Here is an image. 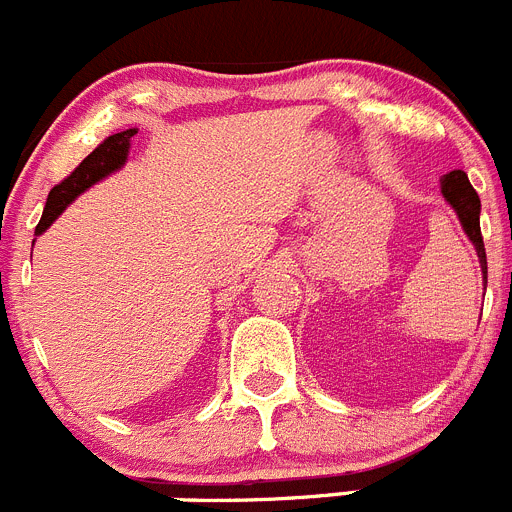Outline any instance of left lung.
Returning <instances> with one entry per match:
<instances>
[{"mask_svg":"<svg viewBox=\"0 0 512 512\" xmlns=\"http://www.w3.org/2000/svg\"><path fill=\"white\" fill-rule=\"evenodd\" d=\"M442 192L447 203L457 210L459 220H462L464 233L470 236V241L475 243L477 256H480L482 276H485L487 284V256H485V243H482L480 233V195L475 192V187L467 180V172L452 170L449 175L442 177Z\"/></svg>","mask_w":512,"mask_h":512,"instance_id":"obj_1","label":"left lung"}]
</instances>
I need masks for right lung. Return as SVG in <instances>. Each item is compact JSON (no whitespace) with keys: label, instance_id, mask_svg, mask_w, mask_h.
Listing matches in <instances>:
<instances>
[{"label":"right lung","instance_id":"obj_1","mask_svg":"<svg viewBox=\"0 0 512 512\" xmlns=\"http://www.w3.org/2000/svg\"><path fill=\"white\" fill-rule=\"evenodd\" d=\"M134 134H137V129H126L121 131V134H114V137H106L68 177H65V180H60L58 185L50 190L48 203H45V210H42V218L40 223H37L35 233L45 231V228L63 213L65 205L73 203L86 187L96 185V182L103 180L109 172L119 170L121 164L126 162V152H129V142Z\"/></svg>","mask_w":512,"mask_h":512}]
</instances>
